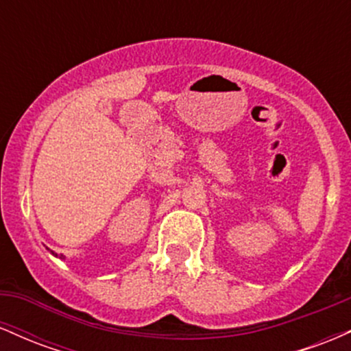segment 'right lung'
Segmentation results:
<instances>
[{
  "label": "right lung",
  "instance_id": "add662e5",
  "mask_svg": "<svg viewBox=\"0 0 351 351\" xmlns=\"http://www.w3.org/2000/svg\"><path fill=\"white\" fill-rule=\"evenodd\" d=\"M60 259H62V257H60Z\"/></svg>",
  "mask_w": 351,
  "mask_h": 351
}]
</instances>
